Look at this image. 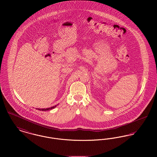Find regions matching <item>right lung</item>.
I'll return each instance as SVG.
<instances>
[{
	"label": "right lung",
	"mask_w": 157,
	"mask_h": 157,
	"mask_svg": "<svg viewBox=\"0 0 157 157\" xmlns=\"http://www.w3.org/2000/svg\"><path fill=\"white\" fill-rule=\"evenodd\" d=\"M56 106H56H52V107H51V108H46V109H37L38 110H39V111H48V110H51V109H52L53 108H55V107Z\"/></svg>",
	"instance_id": "1"
}]
</instances>
